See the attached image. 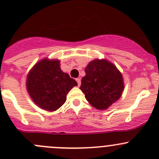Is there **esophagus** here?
Wrapping results in <instances>:
<instances>
[{
  "label": "esophagus",
  "instance_id": "34e87169",
  "mask_svg": "<svg viewBox=\"0 0 159 159\" xmlns=\"http://www.w3.org/2000/svg\"><path fill=\"white\" fill-rule=\"evenodd\" d=\"M76 81L78 82V86L81 85V79H80V78H76Z\"/></svg>",
  "mask_w": 159,
  "mask_h": 159
}]
</instances>
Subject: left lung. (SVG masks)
Segmentation results:
<instances>
[{
	"label": "left lung",
	"instance_id": "1",
	"mask_svg": "<svg viewBox=\"0 0 159 159\" xmlns=\"http://www.w3.org/2000/svg\"><path fill=\"white\" fill-rule=\"evenodd\" d=\"M80 89L94 108L107 109L121 97L123 78L113 64L106 60H94L84 69Z\"/></svg>",
	"mask_w": 159,
	"mask_h": 159
}]
</instances>
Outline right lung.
<instances>
[{
    "label": "right lung",
    "instance_id": "right-lung-1",
    "mask_svg": "<svg viewBox=\"0 0 159 159\" xmlns=\"http://www.w3.org/2000/svg\"><path fill=\"white\" fill-rule=\"evenodd\" d=\"M75 79L64 73L60 61L44 59L34 65L27 79V89L32 100L42 109H58L66 102V95L74 86Z\"/></svg>",
    "mask_w": 159,
    "mask_h": 159
}]
</instances>
